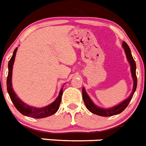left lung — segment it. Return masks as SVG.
<instances>
[{"label":"left lung","mask_w":146,"mask_h":146,"mask_svg":"<svg viewBox=\"0 0 146 146\" xmlns=\"http://www.w3.org/2000/svg\"><path fill=\"white\" fill-rule=\"evenodd\" d=\"M123 49L125 51V55H126V58L129 61V64H130L131 67V77L133 79V88L132 92L131 93L130 96H129V98L124 100L123 102L119 103L118 105L115 106L111 108H109V109H104V108H101L96 105L94 102L92 101L90 97L88 95L85 90V88H83V99L84 103H85L86 107L87 108L88 111L92 113L97 115L102 116V117H111V116L116 115L119 113H121L122 111L125 110V109L128 106V105L130 103L131 100L132 98L133 95H134V92L137 88V76H136V63L134 61V58H133L132 55H131V52L130 48L127 45L125 42H123L122 44Z\"/></svg>","instance_id":"1"}]
</instances>
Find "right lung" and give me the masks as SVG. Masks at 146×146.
I'll use <instances>...</instances> for the list:
<instances>
[{
  "label": "right lung",
  "instance_id": "obj_1",
  "mask_svg": "<svg viewBox=\"0 0 146 146\" xmlns=\"http://www.w3.org/2000/svg\"><path fill=\"white\" fill-rule=\"evenodd\" d=\"M17 48L15 49L12 54V57L11 58L10 60L9 61L8 64V77H7V92L9 93V95L10 97L11 100L13 103L14 106H15L16 109L21 112V114L25 116L29 117L36 118V119H40V118H45L47 117L55 114L58 111L59 109L60 104L61 102V97L63 95V88L62 87L59 92L58 98H56L53 103H52L49 105L46 106L41 107V108H37L35 106H30L27 105V103H25L20 99L17 96L16 93L14 91L12 88V68H13L14 62L15 59L16 52H17Z\"/></svg>",
  "mask_w": 146,
  "mask_h": 146
}]
</instances>
